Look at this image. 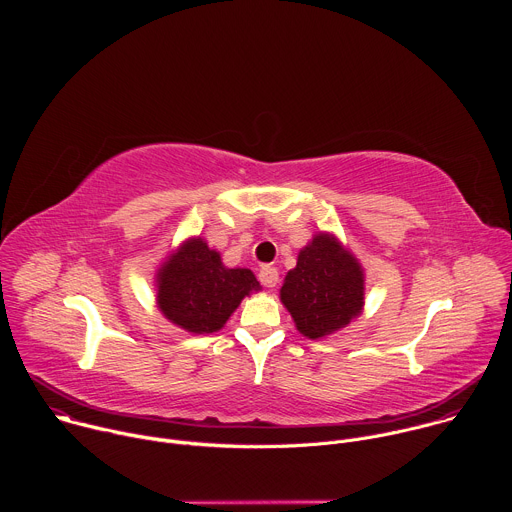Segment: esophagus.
Masks as SVG:
<instances>
[{
  "mask_svg": "<svg viewBox=\"0 0 512 512\" xmlns=\"http://www.w3.org/2000/svg\"><path fill=\"white\" fill-rule=\"evenodd\" d=\"M259 281H261L265 287H275L277 281H279V271H277L275 267H271V265H265V267H261V271H259Z\"/></svg>",
  "mask_w": 512,
  "mask_h": 512,
  "instance_id": "esophagus-1",
  "label": "esophagus"
}]
</instances>
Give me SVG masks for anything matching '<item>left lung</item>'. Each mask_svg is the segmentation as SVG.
Segmentation results:
<instances>
[{
    "label": "left lung",
    "instance_id": "obj_1",
    "mask_svg": "<svg viewBox=\"0 0 512 512\" xmlns=\"http://www.w3.org/2000/svg\"><path fill=\"white\" fill-rule=\"evenodd\" d=\"M279 300L310 340L328 338L346 328L364 308V269L334 233L320 231L300 249L289 269Z\"/></svg>",
    "mask_w": 512,
    "mask_h": 512
}]
</instances>
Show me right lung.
Segmentation results:
<instances>
[{
  "label": "right lung",
  "mask_w": 512,
  "mask_h": 512,
  "mask_svg": "<svg viewBox=\"0 0 512 512\" xmlns=\"http://www.w3.org/2000/svg\"><path fill=\"white\" fill-rule=\"evenodd\" d=\"M154 281L158 310L190 334L221 330L247 296L261 291L251 269L227 267L202 237H190L170 251Z\"/></svg>",
  "instance_id": "obj_1"
}]
</instances>
